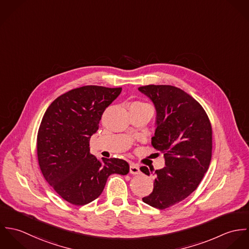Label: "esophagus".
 <instances>
[{
	"instance_id": "esophagus-1",
	"label": "esophagus",
	"mask_w": 249,
	"mask_h": 249,
	"mask_svg": "<svg viewBox=\"0 0 249 249\" xmlns=\"http://www.w3.org/2000/svg\"><path fill=\"white\" fill-rule=\"evenodd\" d=\"M129 172L131 175H139L141 174V171H140V168L137 164H131L130 167H129Z\"/></svg>"
}]
</instances>
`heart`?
<instances>
[{
	"instance_id": "1",
	"label": "heart",
	"mask_w": 249,
	"mask_h": 249,
	"mask_svg": "<svg viewBox=\"0 0 249 249\" xmlns=\"http://www.w3.org/2000/svg\"><path fill=\"white\" fill-rule=\"evenodd\" d=\"M132 106H133V107H146L147 105H146V104H143V103L137 102V103H134Z\"/></svg>"
}]
</instances>
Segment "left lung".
Here are the masks:
<instances>
[{
  "instance_id": "left-lung-1",
  "label": "left lung",
  "mask_w": 249,
  "mask_h": 249,
  "mask_svg": "<svg viewBox=\"0 0 249 249\" xmlns=\"http://www.w3.org/2000/svg\"><path fill=\"white\" fill-rule=\"evenodd\" d=\"M154 104L157 118L151 144L164 153L165 165L156 170L153 191L142 201L163 210L188 197L199 185L212 157V125L208 115L192 96L172 85L138 88ZM149 176L150 171L141 167Z\"/></svg>"
}]
</instances>
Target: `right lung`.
Listing matches in <instances>:
<instances>
[{
    "label": "right lung",
    "instance_id": "1",
    "mask_svg": "<svg viewBox=\"0 0 249 249\" xmlns=\"http://www.w3.org/2000/svg\"><path fill=\"white\" fill-rule=\"evenodd\" d=\"M121 92V87L75 88L56 98L43 116L36 142L38 164L47 182L71 204L90 203L101 196L109 176L129 172L126 161H100L89 147L105 110Z\"/></svg>",
    "mask_w": 249,
    "mask_h": 249
}]
</instances>
